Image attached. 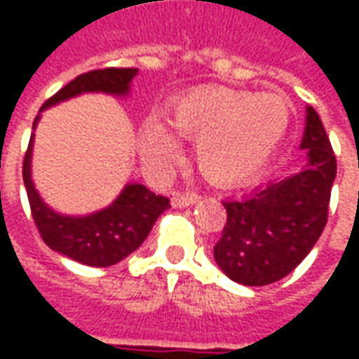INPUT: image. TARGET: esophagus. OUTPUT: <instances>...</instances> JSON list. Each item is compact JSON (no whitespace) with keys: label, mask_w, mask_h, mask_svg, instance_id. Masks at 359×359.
Masks as SVG:
<instances>
[{"label":"esophagus","mask_w":359,"mask_h":359,"mask_svg":"<svg viewBox=\"0 0 359 359\" xmlns=\"http://www.w3.org/2000/svg\"><path fill=\"white\" fill-rule=\"evenodd\" d=\"M196 202H198L196 192H177V194H172V205L175 208H188V205H192Z\"/></svg>","instance_id":"34e87169"}]
</instances>
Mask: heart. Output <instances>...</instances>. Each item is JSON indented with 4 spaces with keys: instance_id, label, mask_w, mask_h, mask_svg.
Returning <instances> with one entry per match:
<instances>
[{
    "instance_id": "1",
    "label": "heart",
    "mask_w": 359,
    "mask_h": 359,
    "mask_svg": "<svg viewBox=\"0 0 359 359\" xmlns=\"http://www.w3.org/2000/svg\"><path fill=\"white\" fill-rule=\"evenodd\" d=\"M175 133L196 140V163L215 184H241L264 169L290 125V103L280 94L203 88L169 105ZM179 142L159 121H146L140 151L154 167L179 157Z\"/></svg>"
}]
</instances>
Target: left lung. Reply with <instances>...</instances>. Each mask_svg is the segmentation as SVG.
<instances>
[{"instance_id": "1", "label": "left lung", "mask_w": 359, "mask_h": 359, "mask_svg": "<svg viewBox=\"0 0 359 359\" xmlns=\"http://www.w3.org/2000/svg\"><path fill=\"white\" fill-rule=\"evenodd\" d=\"M300 148L308 151L304 169L223 202L226 223L213 257L234 283H277L302 264L323 233L337 159L313 107H308Z\"/></svg>"}]
</instances>
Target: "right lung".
<instances>
[{
	"instance_id": "obj_1",
	"label": "right lung",
	"mask_w": 359,
	"mask_h": 359,
	"mask_svg": "<svg viewBox=\"0 0 359 359\" xmlns=\"http://www.w3.org/2000/svg\"><path fill=\"white\" fill-rule=\"evenodd\" d=\"M138 73V69H97L90 73L79 74L74 81L59 90L43 103L42 109H48L59 102H65L74 95L86 92H103V94L126 95L130 82ZM40 115L36 117L34 126ZM32 142L30 136L25 163H22V179L27 187L30 211L36 229L42 241L63 256L74 262L92 267H109L125 259L134 250L140 248L157 217L169 210V198L154 194L144 184H126L125 190L117 196V200L105 210L95 211L84 217L61 215L48 208L42 202L32 182L30 175V159H32Z\"/></svg>"
}]
</instances>
